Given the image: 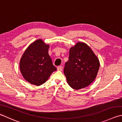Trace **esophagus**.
I'll list each match as a JSON object with an SVG mask.
<instances>
[{
	"label": "esophagus",
	"instance_id": "1",
	"mask_svg": "<svg viewBox=\"0 0 122 122\" xmlns=\"http://www.w3.org/2000/svg\"><path fill=\"white\" fill-rule=\"evenodd\" d=\"M57 70H58V71H62L63 67L61 66H58V67H57Z\"/></svg>",
	"mask_w": 122,
	"mask_h": 122
}]
</instances>
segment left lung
<instances>
[{
    "label": "left lung",
    "instance_id": "obj_1",
    "mask_svg": "<svg viewBox=\"0 0 122 122\" xmlns=\"http://www.w3.org/2000/svg\"><path fill=\"white\" fill-rule=\"evenodd\" d=\"M99 66V60L90 47L78 42L70 48L64 68L68 85L76 90L87 87L96 78Z\"/></svg>",
    "mask_w": 122,
    "mask_h": 122
}]
</instances>
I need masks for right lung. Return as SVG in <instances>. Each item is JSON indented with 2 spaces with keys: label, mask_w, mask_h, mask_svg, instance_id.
Here are the masks:
<instances>
[{
  "label": "right lung",
  "mask_w": 122,
  "mask_h": 122,
  "mask_svg": "<svg viewBox=\"0 0 122 122\" xmlns=\"http://www.w3.org/2000/svg\"><path fill=\"white\" fill-rule=\"evenodd\" d=\"M49 45L39 39L32 43L20 59V72L25 79L31 84L40 86L48 79L56 70L49 56Z\"/></svg>",
  "instance_id": "right-lung-1"
}]
</instances>
